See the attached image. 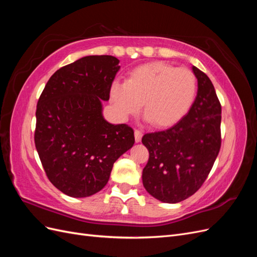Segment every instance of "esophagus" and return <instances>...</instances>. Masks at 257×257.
I'll list each match as a JSON object with an SVG mask.
<instances>
[{
  "label": "esophagus",
  "mask_w": 257,
  "mask_h": 257,
  "mask_svg": "<svg viewBox=\"0 0 257 257\" xmlns=\"http://www.w3.org/2000/svg\"><path fill=\"white\" fill-rule=\"evenodd\" d=\"M134 134H135V142L136 143L141 142L142 141V137H143V132L141 130H135Z\"/></svg>",
  "instance_id": "obj_1"
}]
</instances>
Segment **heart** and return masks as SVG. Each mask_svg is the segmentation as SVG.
<instances>
[{
    "instance_id": "obj_1",
    "label": "heart",
    "mask_w": 257,
    "mask_h": 257,
    "mask_svg": "<svg viewBox=\"0 0 257 257\" xmlns=\"http://www.w3.org/2000/svg\"><path fill=\"white\" fill-rule=\"evenodd\" d=\"M196 94L195 74L163 62L133 68L126 82L114 81L110 89V99L121 115L138 112L144 103L147 120L157 127L172 126L180 121L191 109Z\"/></svg>"
}]
</instances>
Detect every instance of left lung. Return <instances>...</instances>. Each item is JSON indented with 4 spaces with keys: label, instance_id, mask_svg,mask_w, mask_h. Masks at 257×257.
I'll return each instance as SVG.
<instances>
[{
    "label": "left lung",
    "instance_id": "left-lung-1",
    "mask_svg": "<svg viewBox=\"0 0 257 257\" xmlns=\"http://www.w3.org/2000/svg\"><path fill=\"white\" fill-rule=\"evenodd\" d=\"M192 68L198 90L189 112L170 128L145 134L142 139L149 151L143 170L145 189L169 204L199 190L221 148V103L209 77Z\"/></svg>",
    "mask_w": 257,
    "mask_h": 257
}]
</instances>
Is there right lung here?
<instances>
[{"instance_id":"add662e5","label":"right lung","mask_w":257,"mask_h":257,"mask_svg":"<svg viewBox=\"0 0 257 257\" xmlns=\"http://www.w3.org/2000/svg\"><path fill=\"white\" fill-rule=\"evenodd\" d=\"M119 62L112 56L77 60L58 69L38 98V157L49 181L71 197L102 190L113 163L135 143L133 128L113 125L102 115V102L109 99Z\"/></svg>"}]
</instances>
